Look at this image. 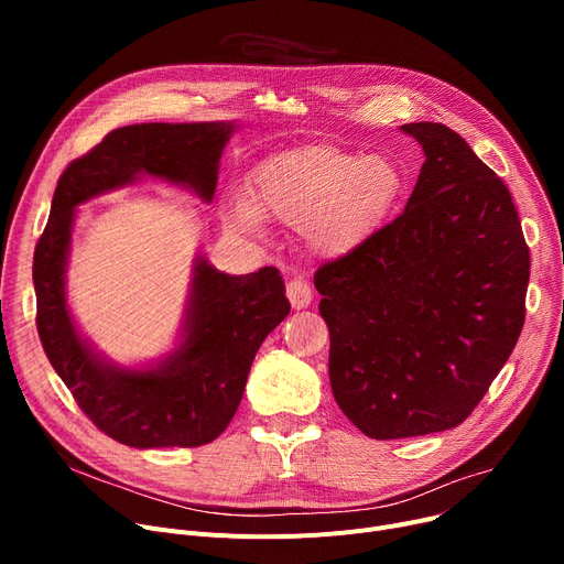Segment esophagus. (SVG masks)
I'll use <instances>...</instances> for the list:
<instances>
[{
    "label": "esophagus",
    "mask_w": 564,
    "mask_h": 564,
    "mask_svg": "<svg viewBox=\"0 0 564 564\" xmlns=\"http://www.w3.org/2000/svg\"><path fill=\"white\" fill-rule=\"evenodd\" d=\"M288 300L292 304V308H306L313 302V292L311 285L304 279H292L285 288Z\"/></svg>",
    "instance_id": "34e87169"
}]
</instances>
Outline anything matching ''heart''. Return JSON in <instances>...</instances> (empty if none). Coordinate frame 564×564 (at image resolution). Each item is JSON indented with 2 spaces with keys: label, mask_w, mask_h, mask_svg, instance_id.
I'll use <instances>...</instances> for the list:
<instances>
[{
  "label": "heart",
  "mask_w": 564,
  "mask_h": 564,
  "mask_svg": "<svg viewBox=\"0 0 564 564\" xmlns=\"http://www.w3.org/2000/svg\"><path fill=\"white\" fill-rule=\"evenodd\" d=\"M400 189V169L389 158L308 145L264 160L253 173L251 198H235L230 213L247 228L272 219L306 230L315 251L345 256L387 219Z\"/></svg>",
  "instance_id": "b5f03b06"
}]
</instances>
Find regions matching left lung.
<instances>
[{
  "instance_id": "left-lung-1",
  "label": "left lung",
  "mask_w": 564,
  "mask_h": 564,
  "mask_svg": "<svg viewBox=\"0 0 564 564\" xmlns=\"http://www.w3.org/2000/svg\"><path fill=\"white\" fill-rule=\"evenodd\" d=\"M425 162L404 213L315 272L329 379L370 438L464 423L510 359L530 253L506 183L441 123H406Z\"/></svg>"
}]
</instances>
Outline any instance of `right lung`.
<instances>
[{
	"mask_svg": "<svg viewBox=\"0 0 564 564\" xmlns=\"http://www.w3.org/2000/svg\"><path fill=\"white\" fill-rule=\"evenodd\" d=\"M232 130L235 123L224 121L118 128L73 160L56 183L34 251L39 336L79 409L123 446L196 448L215 441L240 406L258 347L290 313V302L276 267L228 276L198 256L177 349L145 370L107 364L79 336L66 304L75 207L139 175L183 185L210 203Z\"/></svg>",
	"mask_w": 564,
	"mask_h": 564,
	"instance_id": "obj_1",
	"label": "right lung"
}]
</instances>
